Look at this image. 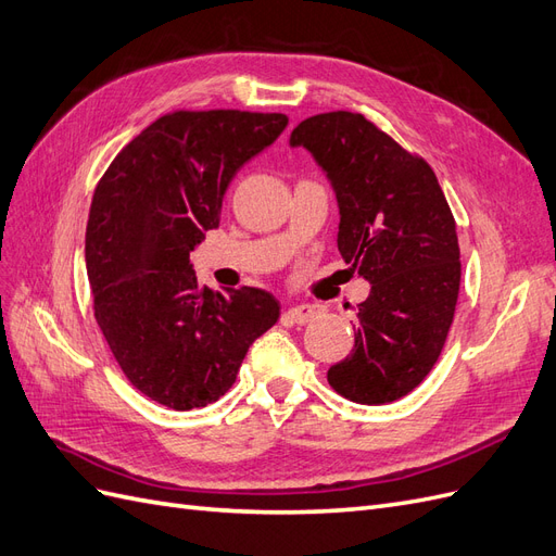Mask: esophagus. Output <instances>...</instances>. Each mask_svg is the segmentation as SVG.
I'll return each mask as SVG.
<instances>
[{
	"mask_svg": "<svg viewBox=\"0 0 556 556\" xmlns=\"http://www.w3.org/2000/svg\"><path fill=\"white\" fill-rule=\"evenodd\" d=\"M319 306H315V304H299V306H290V308H285V313H282V317L288 319V323H294V325H306L308 319H313L315 315H319Z\"/></svg>",
	"mask_w": 556,
	"mask_h": 556,
	"instance_id": "esophagus-1",
	"label": "esophagus"
}]
</instances>
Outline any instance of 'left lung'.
I'll use <instances>...</instances> for the list:
<instances>
[{
	"label": "left lung",
	"mask_w": 556,
	"mask_h": 556,
	"mask_svg": "<svg viewBox=\"0 0 556 556\" xmlns=\"http://www.w3.org/2000/svg\"><path fill=\"white\" fill-rule=\"evenodd\" d=\"M339 201V252L371 292L357 306L355 348L327 380L380 406L413 392L439 359L459 296L457 225L431 166L364 115L319 113L294 127Z\"/></svg>",
	"instance_id": "1"
}]
</instances>
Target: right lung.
Masks as SVG:
<instances>
[{"label":"right lung","mask_w":556,"mask_h":556,"mask_svg":"<svg viewBox=\"0 0 556 556\" xmlns=\"http://www.w3.org/2000/svg\"><path fill=\"white\" fill-rule=\"evenodd\" d=\"M285 127L282 113L176 111L134 137L97 185L86 229L97 325L127 380L166 408L220 399L278 323L274 294L201 288L190 252L220 223L231 178Z\"/></svg>","instance_id":"1"}]
</instances>
